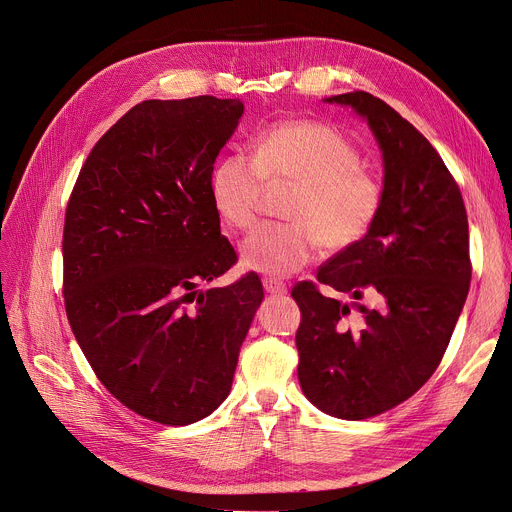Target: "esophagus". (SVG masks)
Returning a JSON list of instances; mask_svg holds the SVG:
<instances>
[{"label":"esophagus","instance_id":"1","mask_svg":"<svg viewBox=\"0 0 512 512\" xmlns=\"http://www.w3.org/2000/svg\"><path fill=\"white\" fill-rule=\"evenodd\" d=\"M263 288L267 294H273V296H284L288 292L286 284L280 280H273V277H263Z\"/></svg>","mask_w":512,"mask_h":512}]
</instances>
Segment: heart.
Returning <instances> with one entry per match:
<instances>
[{
	"mask_svg": "<svg viewBox=\"0 0 512 512\" xmlns=\"http://www.w3.org/2000/svg\"><path fill=\"white\" fill-rule=\"evenodd\" d=\"M361 151L339 130L288 120L261 132L253 159L220 157L210 173V200L235 230L255 224L267 185L294 183L284 224H265L241 245L245 269L284 277L302 269L316 247L341 253L359 245L384 208V185L365 169Z\"/></svg>",
	"mask_w": 512,
	"mask_h": 512,
	"instance_id": "obj_1",
	"label": "heart"
}]
</instances>
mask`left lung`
<instances>
[{"label": "left lung", "mask_w": 512, "mask_h": 512, "mask_svg": "<svg viewBox=\"0 0 512 512\" xmlns=\"http://www.w3.org/2000/svg\"><path fill=\"white\" fill-rule=\"evenodd\" d=\"M327 102L351 106L374 132L384 208L359 245L316 273L355 300L357 320L349 324L351 306L322 296L314 282L294 286L298 380L322 412L361 421L408 400L435 374L470 290V232L453 175L408 120L367 91ZM365 295L383 308L357 305Z\"/></svg>", "instance_id": "8db88e82"}]
</instances>
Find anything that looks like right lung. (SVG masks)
<instances>
[{"instance_id":"right-lung-1","label":"right lung","mask_w":512,"mask_h":512,"mask_svg":"<svg viewBox=\"0 0 512 512\" xmlns=\"http://www.w3.org/2000/svg\"><path fill=\"white\" fill-rule=\"evenodd\" d=\"M243 110L214 96L136 104L91 149L67 204L71 331L106 390L161 425L222 404L263 300L255 273L198 290L237 263L210 173Z\"/></svg>"}]
</instances>
